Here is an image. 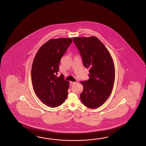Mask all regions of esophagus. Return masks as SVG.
<instances>
[{"mask_svg":"<svg viewBox=\"0 0 146 146\" xmlns=\"http://www.w3.org/2000/svg\"><path fill=\"white\" fill-rule=\"evenodd\" d=\"M76 82H73V81H70V84H71V85H73V84H76Z\"/></svg>","mask_w":146,"mask_h":146,"instance_id":"34e87169","label":"esophagus"}]
</instances>
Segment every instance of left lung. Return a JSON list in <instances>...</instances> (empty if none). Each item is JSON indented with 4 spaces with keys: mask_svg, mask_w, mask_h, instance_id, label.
<instances>
[{
    "mask_svg": "<svg viewBox=\"0 0 146 146\" xmlns=\"http://www.w3.org/2000/svg\"><path fill=\"white\" fill-rule=\"evenodd\" d=\"M84 65L89 69V80L81 81L84 90L80 99L88 108L102 106L112 92L115 80V67L109 50L95 36L73 38Z\"/></svg>",
    "mask_w": 146,
    "mask_h": 146,
    "instance_id": "8db88e82",
    "label": "left lung"
}]
</instances>
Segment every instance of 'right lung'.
Instances as JSON below:
<instances>
[{
  "mask_svg": "<svg viewBox=\"0 0 146 146\" xmlns=\"http://www.w3.org/2000/svg\"><path fill=\"white\" fill-rule=\"evenodd\" d=\"M72 40L50 39L38 50L32 66L31 78L35 93L47 106L55 108L62 104L68 95L69 81L59 72L60 59Z\"/></svg>",
  "mask_w": 146,
  "mask_h": 146,
  "instance_id": "obj_1",
  "label": "right lung"
}]
</instances>
